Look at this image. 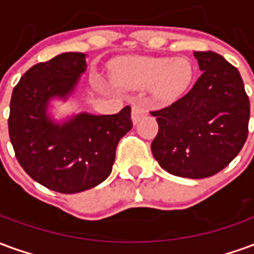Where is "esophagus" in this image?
<instances>
[{"label":"esophagus","mask_w":254,"mask_h":254,"mask_svg":"<svg viewBox=\"0 0 254 254\" xmlns=\"http://www.w3.org/2000/svg\"><path fill=\"white\" fill-rule=\"evenodd\" d=\"M147 114V109H145V106L141 103V102H138V103H134L132 106V121L133 124H137L140 121V118L144 117Z\"/></svg>","instance_id":"obj_1"}]
</instances>
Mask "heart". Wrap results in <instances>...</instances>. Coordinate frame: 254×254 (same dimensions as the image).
Wrapping results in <instances>:
<instances>
[{"instance_id": "b5f03b06", "label": "heart", "mask_w": 254, "mask_h": 254, "mask_svg": "<svg viewBox=\"0 0 254 254\" xmlns=\"http://www.w3.org/2000/svg\"><path fill=\"white\" fill-rule=\"evenodd\" d=\"M191 76L193 69L185 58H130L114 72L118 85L127 88L152 87L154 96L162 102L181 95L190 84Z\"/></svg>"}]
</instances>
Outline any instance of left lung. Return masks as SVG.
Here are the masks:
<instances>
[{
	"instance_id": "1",
	"label": "left lung",
	"mask_w": 254,
	"mask_h": 254,
	"mask_svg": "<svg viewBox=\"0 0 254 254\" xmlns=\"http://www.w3.org/2000/svg\"><path fill=\"white\" fill-rule=\"evenodd\" d=\"M201 76L181 99L152 111L159 130L151 144L162 169L184 178L223 170L248 137L251 103L238 69L213 52H194Z\"/></svg>"
}]
</instances>
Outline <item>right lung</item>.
<instances>
[{
    "label": "right lung",
    "instance_id": "obj_1",
    "mask_svg": "<svg viewBox=\"0 0 254 254\" xmlns=\"http://www.w3.org/2000/svg\"><path fill=\"white\" fill-rule=\"evenodd\" d=\"M84 53H63L21 76L10 99L8 127L20 166L34 181L72 194L110 176L118 141L132 129L130 107L111 116L80 113L58 122L53 99L66 100L85 72Z\"/></svg>",
    "mask_w": 254,
    "mask_h": 254
}]
</instances>
